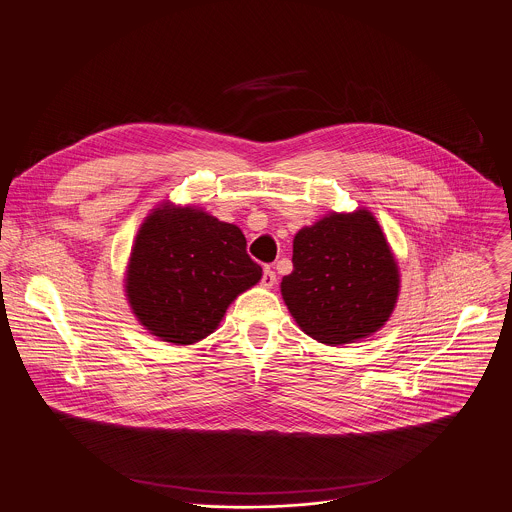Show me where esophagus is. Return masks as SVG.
Instances as JSON below:
<instances>
[{"label": "esophagus", "instance_id": "34e87169", "mask_svg": "<svg viewBox=\"0 0 512 512\" xmlns=\"http://www.w3.org/2000/svg\"><path fill=\"white\" fill-rule=\"evenodd\" d=\"M275 281H277L275 271H273L271 267H265V269H263V275H261V285L269 289V287H273V285H275Z\"/></svg>", "mask_w": 512, "mask_h": 512}]
</instances>
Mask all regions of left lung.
I'll return each instance as SVG.
<instances>
[{"mask_svg":"<svg viewBox=\"0 0 512 512\" xmlns=\"http://www.w3.org/2000/svg\"><path fill=\"white\" fill-rule=\"evenodd\" d=\"M293 271L283 299L313 339L350 344L378 331L398 299V265L378 221L368 211L329 215L293 239Z\"/></svg>","mask_w":512,"mask_h":512,"instance_id":"left-lung-1","label":"left lung"}]
</instances>
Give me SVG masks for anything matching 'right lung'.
<instances>
[{
  "label": "right lung",
  "instance_id": "right-lung-1",
  "mask_svg": "<svg viewBox=\"0 0 512 512\" xmlns=\"http://www.w3.org/2000/svg\"><path fill=\"white\" fill-rule=\"evenodd\" d=\"M259 279L239 227L164 205L136 235L126 293L150 333L189 346L213 333L229 303Z\"/></svg>",
  "mask_w": 512,
  "mask_h": 512
}]
</instances>
